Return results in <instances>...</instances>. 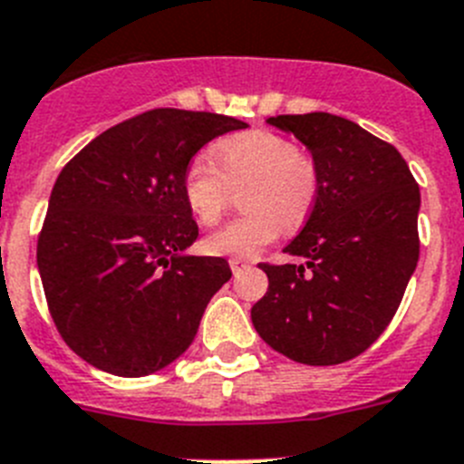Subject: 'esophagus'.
Instances as JSON below:
<instances>
[{"label":"esophagus","instance_id":"34e87169","mask_svg":"<svg viewBox=\"0 0 464 464\" xmlns=\"http://www.w3.org/2000/svg\"><path fill=\"white\" fill-rule=\"evenodd\" d=\"M228 264H231L233 276H237V273H240V271H245V268H249L247 261H243V259H231V261H228Z\"/></svg>","mask_w":464,"mask_h":464}]
</instances>
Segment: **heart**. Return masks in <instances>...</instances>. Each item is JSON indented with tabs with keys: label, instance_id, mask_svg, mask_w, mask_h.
<instances>
[{
	"label": "heart",
	"instance_id": "obj_1",
	"mask_svg": "<svg viewBox=\"0 0 464 464\" xmlns=\"http://www.w3.org/2000/svg\"><path fill=\"white\" fill-rule=\"evenodd\" d=\"M217 166L208 156H193L182 179V193L191 215L212 227L227 209L231 188L247 184L243 209L247 215L228 221L205 237L212 256L252 259L282 233L308 219L320 188L315 160L271 130H249L217 144Z\"/></svg>",
	"mask_w": 464,
	"mask_h": 464
}]
</instances>
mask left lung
<instances>
[{
  "label": "left lung",
  "mask_w": 464,
  "mask_h": 464,
  "mask_svg": "<svg viewBox=\"0 0 464 464\" xmlns=\"http://www.w3.org/2000/svg\"><path fill=\"white\" fill-rule=\"evenodd\" d=\"M266 123L308 149L320 188L305 227L285 247L304 264L268 266L252 324L273 350L332 366L385 332L416 271L420 188L392 144L327 111Z\"/></svg>",
  "instance_id": "1"
}]
</instances>
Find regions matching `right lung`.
<instances>
[{
    "label": "right lung",
    "mask_w": 464,
    "mask_h": 464,
    "mask_svg": "<svg viewBox=\"0 0 464 464\" xmlns=\"http://www.w3.org/2000/svg\"><path fill=\"white\" fill-rule=\"evenodd\" d=\"M243 128L233 116L151 110L104 130L63 168L37 266L60 336L88 364L140 378L193 343L231 268L221 256L187 255L198 227L184 170L215 137Z\"/></svg>",
    "instance_id": "obj_1"
}]
</instances>
